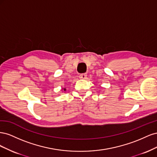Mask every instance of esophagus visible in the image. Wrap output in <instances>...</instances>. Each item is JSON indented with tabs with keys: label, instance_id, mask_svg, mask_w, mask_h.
<instances>
[{
	"label": "esophagus",
	"instance_id": "obj_1",
	"mask_svg": "<svg viewBox=\"0 0 157 157\" xmlns=\"http://www.w3.org/2000/svg\"><path fill=\"white\" fill-rule=\"evenodd\" d=\"M79 78L80 79H86L87 78V75L86 74H80L79 75Z\"/></svg>",
	"mask_w": 157,
	"mask_h": 157
}]
</instances>
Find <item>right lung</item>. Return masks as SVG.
Wrapping results in <instances>:
<instances>
[{"mask_svg": "<svg viewBox=\"0 0 157 157\" xmlns=\"http://www.w3.org/2000/svg\"><path fill=\"white\" fill-rule=\"evenodd\" d=\"M61 91H62V92H65L66 91V88H62V89H61Z\"/></svg>", "mask_w": 157, "mask_h": 157, "instance_id": "add662e5", "label": "right lung"}]
</instances>
